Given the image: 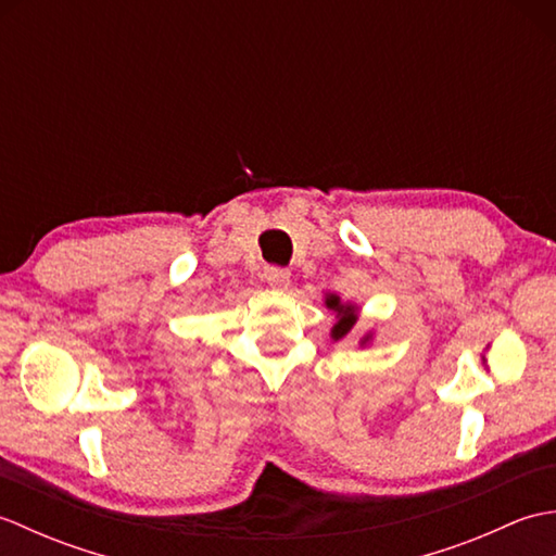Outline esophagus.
<instances>
[{"mask_svg":"<svg viewBox=\"0 0 556 556\" xmlns=\"http://www.w3.org/2000/svg\"><path fill=\"white\" fill-rule=\"evenodd\" d=\"M265 279H267V285L271 287V289H289V285H291V271L289 269H285V267H267L265 269Z\"/></svg>","mask_w":556,"mask_h":556,"instance_id":"34e87169","label":"esophagus"}]
</instances>
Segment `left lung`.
<instances>
[{"label": "left lung", "instance_id": "1", "mask_svg": "<svg viewBox=\"0 0 556 556\" xmlns=\"http://www.w3.org/2000/svg\"><path fill=\"white\" fill-rule=\"evenodd\" d=\"M325 305L329 311L334 313V327H332V332H329V337H332L334 341H341V339H346L351 332H353V327H356V323H358V305H353V303H344L341 301L337 293H325ZM372 341V332H368L365 334L358 344L361 346H365V344H370Z\"/></svg>", "mask_w": 556, "mask_h": 556}]
</instances>
